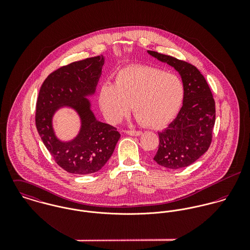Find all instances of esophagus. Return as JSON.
Segmentation results:
<instances>
[{"label": "esophagus", "instance_id": "1", "mask_svg": "<svg viewBox=\"0 0 250 250\" xmlns=\"http://www.w3.org/2000/svg\"><path fill=\"white\" fill-rule=\"evenodd\" d=\"M126 133H127L129 136H133V137H138V136H141V135H142V132H141V131H134V130L126 131Z\"/></svg>", "mask_w": 250, "mask_h": 250}]
</instances>
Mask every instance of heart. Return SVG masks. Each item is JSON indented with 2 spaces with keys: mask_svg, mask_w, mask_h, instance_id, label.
<instances>
[{
  "mask_svg": "<svg viewBox=\"0 0 250 250\" xmlns=\"http://www.w3.org/2000/svg\"><path fill=\"white\" fill-rule=\"evenodd\" d=\"M184 97L185 88L178 76L151 66L133 65L118 71L114 84L101 85L98 103L111 124L118 123L132 105L142 125L159 129L176 116Z\"/></svg>",
  "mask_w": 250,
  "mask_h": 250,
  "instance_id": "b5f03b06",
  "label": "heart"
}]
</instances>
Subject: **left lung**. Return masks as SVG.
I'll return each mask as SVG.
<instances>
[{
  "label": "left lung",
  "mask_w": 250,
  "mask_h": 250,
  "mask_svg": "<svg viewBox=\"0 0 250 250\" xmlns=\"http://www.w3.org/2000/svg\"><path fill=\"white\" fill-rule=\"evenodd\" d=\"M147 53L178 72L185 97L176 118L158 132L160 143L154 161L169 169L187 167L208 150L215 120L214 100L200 71L190 63L154 51Z\"/></svg>",
  "instance_id": "8db88e82"
}]
</instances>
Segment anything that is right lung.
<instances>
[{
  "instance_id": "add662e5",
  "label": "right lung",
  "mask_w": 250,
  "mask_h": 250,
  "mask_svg": "<svg viewBox=\"0 0 250 250\" xmlns=\"http://www.w3.org/2000/svg\"><path fill=\"white\" fill-rule=\"evenodd\" d=\"M105 63L103 55L72 62L51 73L42 83L36 102L37 132L56 163L73 174L99 171L112 155L120 138L116 128L95 117L87 97L94 95ZM73 109L81 127L70 141H62L52 126L54 113Z\"/></svg>"
}]
</instances>
